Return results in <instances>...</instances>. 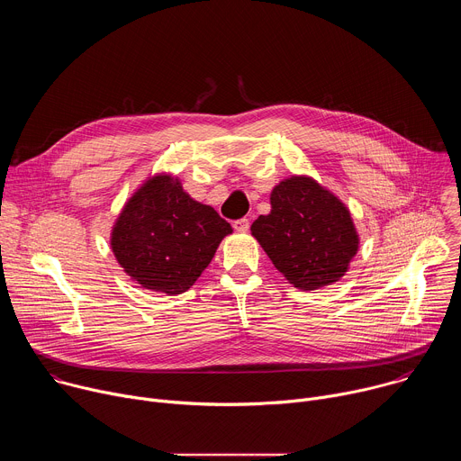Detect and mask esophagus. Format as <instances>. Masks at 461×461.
<instances>
[{"mask_svg": "<svg viewBox=\"0 0 461 461\" xmlns=\"http://www.w3.org/2000/svg\"><path fill=\"white\" fill-rule=\"evenodd\" d=\"M233 228H235V231H239V233H246V231L249 230V221H248V219H237V221L233 222Z\"/></svg>", "mask_w": 461, "mask_h": 461, "instance_id": "obj_1", "label": "esophagus"}]
</instances>
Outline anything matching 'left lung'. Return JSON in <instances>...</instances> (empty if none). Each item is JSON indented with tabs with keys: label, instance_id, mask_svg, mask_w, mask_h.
<instances>
[{
	"label": "left lung",
	"instance_id": "obj_1",
	"mask_svg": "<svg viewBox=\"0 0 461 461\" xmlns=\"http://www.w3.org/2000/svg\"><path fill=\"white\" fill-rule=\"evenodd\" d=\"M270 203L272 212L251 224V235L286 281L299 290L339 281L359 246L348 208L310 176L279 182Z\"/></svg>",
	"mask_w": 461,
	"mask_h": 461
}]
</instances>
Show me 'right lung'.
<instances>
[{
	"instance_id": "right-lung-1",
	"label": "right lung",
	"mask_w": 461,
	"mask_h": 461,
	"mask_svg": "<svg viewBox=\"0 0 461 461\" xmlns=\"http://www.w3.org/2000/svg\"><path fill=\"white\" fill-rule=\"evenodd\" d=\"M231 231L212 206L193 201L178 178L155 175L125 203L111 248L123 272L142 288L176 295L201 277Z\"/></svg>"
}]
</instances>
